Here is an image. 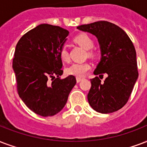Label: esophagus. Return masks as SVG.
Returning a JSON list of instances; mask_svg holds the SVG:
<instances>
[{"mask_svg": "<svg viewBox=\"0 0 147 147\" xmlns=\"http://www.w3.org/2000/svg\"><path fill=\"white\" fill-rule=\"evenodd\" d=\"M82 80V78H80V77H76V82H80Z\"/></svg>", "mask_w": 147, "mask_h": 147, "instance_id": "obj_1", "label": "esophagus"}]
</instances>
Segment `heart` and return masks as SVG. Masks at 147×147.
<instances>
[{
    "mask_svg": "<svg viewBox=\"0 0 147 147\" xmlns=\"http://www.w3.org/2000/svg\"><path fill=\"white\" fill-rule=\"evenodd\" d=\"M73 41L75 43L78 44V45L82 47L84 49L88 50L87 54L89 57H95L96 56V52L91 49L94 45V41L91 37L88 35L87 34H80L76 37H75L73 39ZM59 56L61 59V60L64 61H68L69 59V51L67 50L65 47L61 48L60 51H59ZM91 65L88 62H82V63H72L70 66H69L66 69V73L71 76H78V77H82L83 76L87 71L90 69Z\"/></svg>",
    "mask_w": 147,
    "mask_h": 147,
    "instance_id": "1",
    "label": "heart"
}]
</instances>
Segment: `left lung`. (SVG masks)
<instances>
[{"label":"left lung","instance_id":"obj_1","mask_svg":"<svg viewBox=\"0 0 147 147\" xmlns=\"http://www.w3.org/2000/svg\"><path fill=\"white\" fill-rule=\"evenodd\" d=\"M77 28L98 39L101 59L94 75H108L104 82H101L98 76L91 79L88 103L100 113L116 112L126 105L138 78L136 53L133 42L123 29L109 21H96Z\"/></svg>","mask_w":147,"mask_h":147}]
</instances>
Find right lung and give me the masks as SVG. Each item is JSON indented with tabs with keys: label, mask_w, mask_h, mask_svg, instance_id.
Segmentation results:
<instances>
[{
	"label": "right lung",
	"mask_w": 147,
	"mask_h": 147,
	"mask_svg": "<svg viewBox=\"0 0 147 147\" xmlns=\"http://www.w3.org/2000/svg\"><path fill=\"white\" fill-rule=\"evenodd\" d=\"M69 34L59 26L41 24L24 34L17 44L12 67L18 92L24 104L39 116L59 113L76 84L74 76L60 78L63 71L59 51Z\"/></svg>",
	"instance_id": "add662e5"
}]
</instances>
